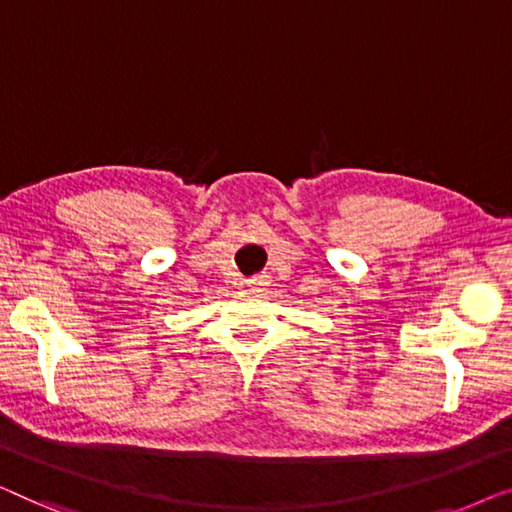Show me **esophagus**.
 Here are the masks:
<instances>
[{
    "label": "esophagus",
    "mask_w": 512,
    "mask_h": 512,
    "mask_svg": "<svg viewBox=\"0 0 512 512\" xmlns=\"http://www.w3.org/2000/svg\"><path fill=\"white\" fill-rule=\"evenodd\" d=\"M269 278L271 276H266V273H255L253 278H248L246 280V285H250V287H255V290H266V287H269Z\"/></svg>",
    "instance_id": "1"
}]
</instances>
